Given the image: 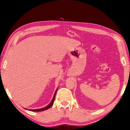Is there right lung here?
Here are the masks:
<instances>
[{"mask_svg": "<svg viewBox=\"0 0 130 130\" xmlns=\"http://www.w3.org/2000/svg\"><path fill=\"white\" fill-rule=\"evenodd\" d=\"M57 90V89H56V90L55 91V94H54V97L53 98V100H52V101L50 102V103L48 106H46V107H44L42 108H40V109H27L26 108H25V109H27V110H29V111H34V112H41V111H45V110L48 109V108H49L52 107V106L53 105V104H54V100H55V95L56 94Z\"/></svg>", "mask_w": 130, "mask_h": 130, "instance_id": "1", "label": "right lung"}]
</instances>
